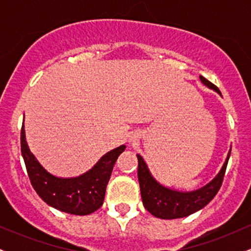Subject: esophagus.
<instances>
[{"label": "esophagus", "instance_id": "34e87169", "mask_svg": "<svg viewBox=\"0 0 251 251\" xmlns=\"http://www.w3.org/2000/svg\"><path fill=\"white\" fill-rule=\"evenodd\" d=\"M129 142H132V143H134V142H135V139H134V138H131V139H129Z\"/></svg>", "mask_w": 251, "mask_h": 251}]
</instances>
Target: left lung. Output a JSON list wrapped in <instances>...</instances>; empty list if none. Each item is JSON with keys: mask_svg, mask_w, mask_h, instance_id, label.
<instances>
[{"mask_svg": "<svg viewBox=\"0 0 251 251\" xmlns=\"http://www.w3.org/2000/svg\"><path fill=\"white\" fill-rule=\"evenodd\" d=\"M200 79L203 85H205L208 88L214 89L222 97L220 89L212 85L209 80L201 75H200ZM230 152H231V148L227 152L226 162L222 165L214 179L194 191H179V190L171 189L158 181L151 174L144 158L138 153V180H139L140 194H142L143 204L145 209L154 217L162 218V220L186 217V216L203 209L206 204L211 201L221 188Z\"/></svg>", "mask_w": 251, "mask_h": 251, "instance_id": "obj_1", "label": "left lung"}]
</instances>
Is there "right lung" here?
Returning a JSON list of instances; mask_svg holds the SVG:
<instances>
[{
    "label": "right lung",
    "instance_id": "add662e5",
    "mask_svg": "<svg viewBox=\"0 0 251 251\" xmlns=\"http://www.w3.org/2000/svg\"><path fill=\"white\" fill-rule=\"evenodd\" d=\"M125 149L126 145H120L108 151L85 174L57 177L43 168L30 151L25 140V124L21 129L22 157L34 190L51 208L71 215H89L102 205L112 170Z\"/></svg>",
    "mask_w": 251,
    "mask_h": 251
}]
</instances>
